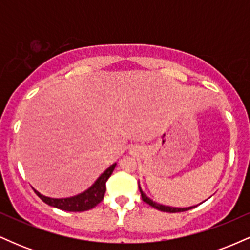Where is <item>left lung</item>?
<instances>
[{
    "instance_id": "left-lung-1",
    "label": "left lung",
    "mask_w": 250,
    "mask_h": 250,
    "mask_svg": "<svg viewBox=\"0 0 250 250\" xmlns=\"http://www.w3.org/2000/svg\"><path fill=\"white\" fill-rule=\"evenodd\" d=\"M139 188H140V191H141V196H142V200L145 201L146 203H148L149 206H151V207L156 208L157 210H161V211H167V213H180V211H186V210H189V209H193L194 207H188V208H175V207H168V206H163V205H160V203L155 202V201L150 200L149 197L146 195L145 193L142 191L141 187H140L139 185Z\"/></svg>"
}]
</instances>
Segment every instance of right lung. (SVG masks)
Returning a JSON list of instances; mask_svg holds the SVG:
<instances>
[{
  "label": "right lung",
  "instance_id": "add662e5",
  "mask_svg": "<svg viewBox=\"0 0 250 250\" xmlns=\"http://www.w3.org/2000/svg\"><path fill=\"white\" fill-rule=\"evenodd\" d=\"M116 167V163L111 165L108 169H105L103 173L100 175V177L97 179L94 185L90 188H88L87 190H84L83 193L75 195V196L71 197H65V199H51V197L44 196V195L40 194L39 191L34 189L37 196L41 199L43 202H45L47 205L51 206V207H55L65 211H85L89 209L94 208L95 206L99 205L100 202L103 200L105 193V182L109 179L111 174H113L114 169Z\"/></svg>",
  "mask_w": 250,
  "mask_h": 250
}]
</instances>
